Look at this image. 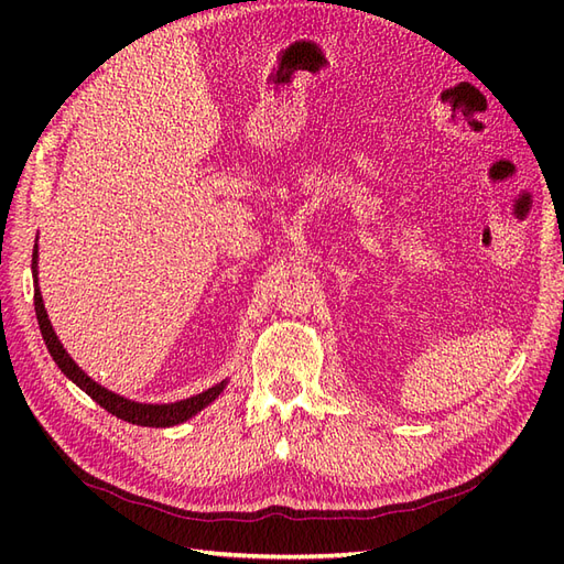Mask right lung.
I'll list each match as a JSON object with an SVG mask.
<instances>
[{
    "instance_id": "obj_1",
    "label": "right lung",
    "mask_w": 564,
    "mask_h": 564,
    "mask_svg": "<svg viewBox=\"0 0 564 564\" xmlns=\"http://www.w3.org/2000/svg\"><path fill=\"white\" fill-rule=\"evenodd\" d=\"M32 275H35V313H37L40 329H42V336L46 340V348H48L51 357H54V362L58 365V369L65 373L67 379H70L73 383H77L100 406L108 409L112 416L122 419V421H129L133 425H148V429H169V425H178V423H183L187 419H193L197 412H202L204 406L212 404L220 395V392H224L228 381H220V383L212 386L209 390L199 392V395H193V398L181 400V402H172V404H143V402L127 400L122 395H117V392H112V390H108L104 386H98L91 377H87V373H84L75 365L73 357L65 352V348H63V344L58 340L54 327H51L48 315L44 311L42 292H40V286H37V247H35V251H32Z\"/></svg>"
}]
</instances>
